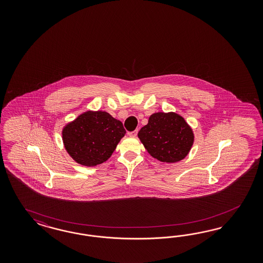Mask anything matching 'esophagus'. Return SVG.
Returning a JSON list of instances; mask_svg holds the SVG:
<instances>
[{
	"mask_svg": "<svg viewBox=\"0 0 263 263\" xmlns=\"http://www.w3.org/2000/svg\"><path fill=\"white\" fill-rule=\"evenodd\" d=\"M138 134V129H136L134 131H132V132H128V135L130 136V137H136Z\"/></svg>",
	"mask_w": 263,
	"mask_h": 263,
	"instance_id": "obj_1",
	"label": "esophagus"
}]
</instances>
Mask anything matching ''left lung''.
<instances>
[{"mask_svg":"<svg viewBox=\"0 0 263 263\" xmlns=\"http://www.w3.org/2000/svg\"><path fill=\"white\" fill-rule=\"evenodd\" d=\"M138 137L152 157L167 163L185 158L194 143L191 127L175 112L153 114Z\"/></svg>","mask_w":263,"mask_h":263,"instance_id":"1","label":"left lung"}]
</instances>
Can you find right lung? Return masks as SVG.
<instances>
[{"mask_svg":"<svg viewBox=\"0 0 263 263\" xmlns=\"http://www.w3.org/2000/svg\"><path fill=\"white\" fill-rule=\"evenodd\" d=\"M125 133L122 122L110 114L88 111L64 128L63 141L66 152L77 163L93 167L111 157Z\"/></svg>","mask_w":263,"mask_h":263,"instance_id":"add662e5","label":"right lung"}]
</instances>
